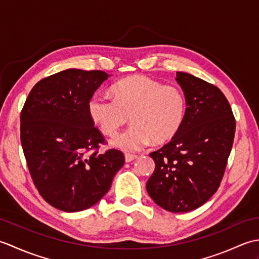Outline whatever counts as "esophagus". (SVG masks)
Listing matches in <instances>:
<instances>
[{
	"instance_id": "34e87169",
	"label": "esophagus",
	"mask_w": 259,
	"mask_h": 259,
	"mask_svg": "<svg viewBox=\"0 0 259 259\" xmlns=\"http://www.w3.org/2000/svg\"><path fill=\"white\" fill-rule=\"evenodd\" d=\"M138 157L137 155H131V153H125L124 155V160H125V162H130V161H133V160H135V159Z\"/></svg>"
}]
</instances>
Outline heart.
<instances>
[{"label": "heart", "instance_id": "heart-1", "mask_svg": "<svg viewBox=\"0 0 259 259\" xmlns=\"http://www.w3.org/2000/svg\"><path fill=\"white\" fill-rule=\"evenodd\" d=\"M112 99L95 95L88 102V112L103 135L112 136L128 122L122 134L111 139L113 147L126 151L171 140L183 125L187 103L178 88L163 85L145 75H133L111 88Z\"/></svg>", "mask_w": 259, "mask_h": 259}]
</instances>
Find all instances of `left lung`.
I'll list each match as a JSON object with an SVG mask.
<instances>
[{
    "label": "left lung",
    "instance_id": "8db88e82",
    "mask_svg": "<svg viewBox=\"0 0 259 259\" xmlns=\"http://www.w3.org/2000/svg\"><path fill=\"white\" fill-rule=\"evenodd\" d=\"M176 81L186 98V118L171 141L150 153L156 168L146 187L158 206L187 212L202 206L221 185L236 121L217 87L185 72H177Z\"/></svg>",
    "mask_w": 259,
    "mask_h": 259
}]
</instances>
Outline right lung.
Segmentation results:
<instances>
[{"instance_id":"right-lung-1","label":"right lung","mask_w":259,"mask_h":259,"mask_svg":"<svg viewBox=\"0 0 259 259\" xmlns=\"http://www.w3.org/2000/svg\"><path fill=\"white\" fill-rule=\"evenodd\" d=\"M103 71L68 69L33 87L21 112V144L40 195L60 210L92 207L109 191L123 153H98L104 139L88 102L109 78ZM96 150L91 155L88 151Z\"/></svg>"}]
</instances>
